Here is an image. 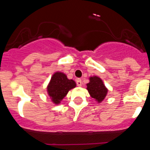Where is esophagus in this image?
<instances>
[{"label":"esophagus","mask_w":150,"mask_h":150,"mask_svg":"<svg viewBox=\"0 0 150 150\" xmlns=\"http://www.w3.org/2000/svg\"><path fill=\"white\" fill-rule=\"evenodd\" d=\"M76 84H77L78 86H82V84H83V83H82L81 79H76Z\"/></svg>","instance_id":"obj_1"}]
</instances>
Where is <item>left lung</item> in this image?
<instances>
[{
  "instance_id": "obj_1",
  "label": "left lung",
  "mask_w": 150,
  "mask_h": 150,
  "mask_svg": "<svg viewBox=\"0 0 150 150\" xmlns=\"http://www.w3.org/2000/svg\"><path fill=\"white\" fill-rule=\"evenodd\" d=\"M88 93L92 98L98 103H101L106 98L108 89L104 84V82L97 76H90L89 83L86 84Z\"/></svg>"
}]
</instances>
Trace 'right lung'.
I'll list each match as a JSON object with an SVG mask.
<instances>
[{"label": "right lung", "mask_w": 150, "mask_h": 150, "mask_svg": "<svg viewBox=\"0 0 150 150\" xmlns=\"http://www.w3.org/2000/svg\"><path fill=\"white\" fill-rule=\"evenodd\" d=\"M76 86L74 80L69 79L64 73L57 71L52 76L47 88V94L54 104H59L70 90Z\"/></svg>", "instance_id": "obj_1"}]
</instances>
